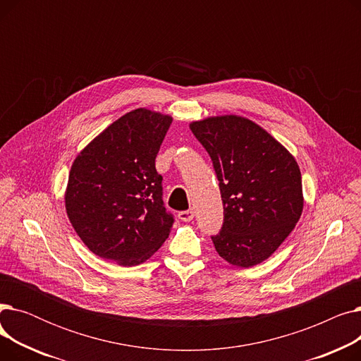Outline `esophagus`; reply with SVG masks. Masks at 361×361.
<instances>
[{
	"instance_id": "obj_1",
	"label": "esophagus",
	"mask_w": 361,
	"mask_h": 361,
	"mask_svg": "<svg viewBox=\"0 0 361 361\" xmlns=\"http://www.w3.org/2000/svg\"><path fill=\"white\" fill-rule=\"evenodd\" d=\"M178 218L184 222H190L193 218H195V211L190 209V211H183L178 214Z\"/></svg>"
}]
</instances>
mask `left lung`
<instances>
[{"label":"left lung","instance_id":"8db88e82","mask_svg":"<svg viewBox=\"0 0 361 361\" xmlns=\"http://www.w3.org/2000/svg\"><path fill=\"white\" fill-rule=\"evenodd\" d=\"M219 181L224 224L212 237L218 255L237 268L267 260L294 230L302 204L294 157L267 130L240 116L190 123Z\"/></svg>","mask_w":361,"mask_h":361}]
</instances>
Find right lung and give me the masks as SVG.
Segmentation results:
<instances>
[{"mask_svg":"<svg viewBox=\"0 0 361 361\" xmlns=\"http://www.w3.org/2000/svg\"><path fill=\"white\" fill-rule=\"evenodd\" d=\"M173 118L137 108L75 157L66 188L73 228L97 256L135 267L168 238L174 216L162 200L155 159Z\"/></svg>","mask_w":361,"mask_h":361,"instance_id":"1","label":"right lung"}]
</instances>
